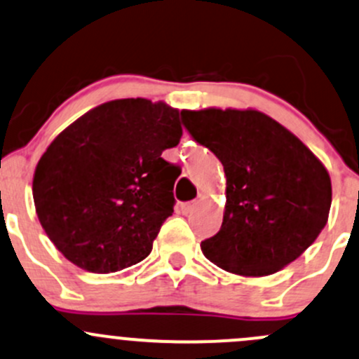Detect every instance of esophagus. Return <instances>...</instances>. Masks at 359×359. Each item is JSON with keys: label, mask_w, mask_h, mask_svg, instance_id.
Returning <instances> with one entry per match:
<instances>
[{"label": "esophagus", "mask_w": 359, "mask_h": 359, "mask_svg": "<svg viewBox=\"0 0 359 359\" xmlns=\"http://www.w3.org/2000/svg\"><path fill=\"white\" fill-rule=\"evenodd\" d=\"M196 206H198V201H187V203H182V213H186V215H189V213H192V211H194V208Z\"/></svg>", "instance_id": "obj_1"}]
</instances>
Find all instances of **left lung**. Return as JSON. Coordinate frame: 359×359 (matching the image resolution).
I'll return each instance as SVG.
<instances>
[{
  "instance_id": "obj_1",
  "label": "left lung",
  "mask_w": 359,
  "mask_h": 359,
  "mask_svg": "<svg viewBox=\"0 0 359 359\" xmlns=\"http://www.w3.org/2000/svg\"><path fill=\"white\" fill-rule=\"evenodd\" d=\"M184 127L224 165L222 227L201 243L230 273L262 277L284 269L315 243L329 220L327 168L292 132L256 110H182Z\"/></svg>"
}]
</instances>
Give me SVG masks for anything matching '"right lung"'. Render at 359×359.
Segmentation results:
<instances>
[{
    "mask_svg": "<svg viewBox=\"0 0 359 359\" xmlns=\"http://www.w3.org/2000/svg\"><path fill=\"white\" fill-rule=\"evenodd\" d=\"M180 137L179 110L144 97L108 101L67 127L32 182L37 218L56 249L93 273L142 262L173 213L180 167L161 153Z\"/></svg>",
    "mask_w": 359,
    "mask_h": 359,
    "instance_id": "1",
    "label": "right lung"
}]
</instances>
